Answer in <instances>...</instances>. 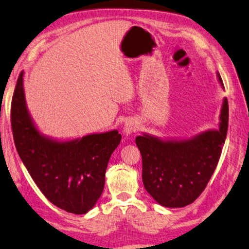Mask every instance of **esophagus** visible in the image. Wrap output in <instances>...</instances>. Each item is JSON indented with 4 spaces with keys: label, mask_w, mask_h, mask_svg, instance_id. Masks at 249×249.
I'll return each instance as SVG.
<instances>
[{
    "label": "esophagus",
    "mask_w": 249,
    "mask_h": 249,
    "mask_svg": "<svg viewBox=\"0 0 249 249\" xmlns=\"http://www.w3.org/2000/svg\"><path fill=\"white\" fill-rule=\"evenodd\" d=\"M137 129H139V124H137V122L135 121H127L125 123V126H124V132L125 134H132L134 132H136Z\"/></svg>",
    "instance_id": "1"
}]
</instances>
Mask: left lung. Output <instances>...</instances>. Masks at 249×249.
I'll list each match as a JSON object with an SVG mask.
<instances>
[{
	"mask_svg": "<svg viewBox=\"0 0 249 249\" xmlns=\"http://www.w3.org/2000/svg\"><path fill=\"white\" fill-rule=\"evenodd\" d=\"M218 78L222 83L219 75ZM227 128L228 102L225 98L218 131L205 132L186 141L137 136L135 142L143 163L142 177L148 194L165 207H184L194 202L218 164Z\"/></svg>",
	"mask_w": 249,
	"mask_h": 249,
	"instance_id": "left-lung-1",
	"label": "left lung"
}]
</instances>
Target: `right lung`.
Wrapping results in <instances>:
<instances>
[{"mask_svg":"<svg viewBox=\"0 0 249 249\" xmlns=\"http://www.w3.org/2000/svg\"><path fill=\"white\" fill-rule=\"evenodd\" d=\"M11 126L19 157L39 191L55 206L73 214L92 210L104 189L105 172L121 143L117 131L56 142L35 127L27 112L19 73L11 104Z\"/></svg>","mask_w":249,"mask_h":249,"instance_id":"obj_1","label":"right lung"}]
</instances>
